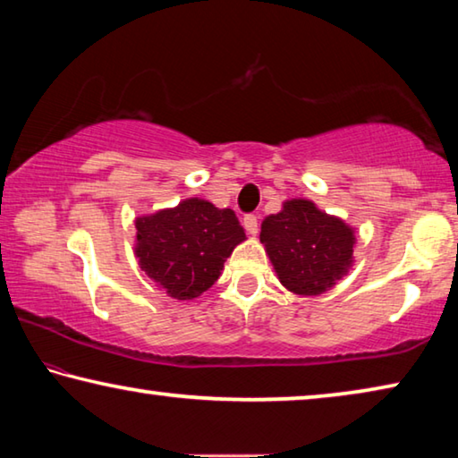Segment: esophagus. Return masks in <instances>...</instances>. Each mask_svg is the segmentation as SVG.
<instances>
[{
    "instance_id": "34e87169",
    "label": "esophagus",
    "mask_w": 458,
    "mask_h": 458,
    "mask_svg": "<svg viewBox=\"0 0 458 458\" xmlns=\"http://www.w3.org/2000/svg\"><path fill=\"white\" fill-rule=\"evenodd\" d=\"M244 228H246V232H249V234L257 236V232H259V217L252 216V214L244 216Z\"/></svg>"
}]
</instances>
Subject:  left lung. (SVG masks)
<instances>
[{
  "label": "left lung",
  "instance_id": "obj_1",
  "mask_svg": "<svg viewBox=\"0 0 458 458\" xmlns=\"http://www.w3.org/2000/svg\"><path fill=\"white\" fill-rule=\"evenodd\" d=\"M260 242L283 287L295 295H320L352 267L357 236L343 217L297 198L265 217Z\"/></svg>",
  "mask_w": 458,
  "mask_h": 458
}]
</instances>
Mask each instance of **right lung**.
Returning <instances> with one entry per match:
<instances>
[{
	"mask_svg": "<svg viewBox=\"0 0 458 458\" xmlns=\"http://www.w3.org/2000/svg\"><path fill=\"white\" fill-rule=\"evenodd\" d=\"M134 226L138 265L157 287L179 301L208 292L232 250L246 241L232 209H220L201 198H187L175 208L138 216Z\"/></svg>",
	"mask_w": 458,
	"mask_h": 458,
	"instance_id": "1",
	"label": "right lung"
}]
</instances>
